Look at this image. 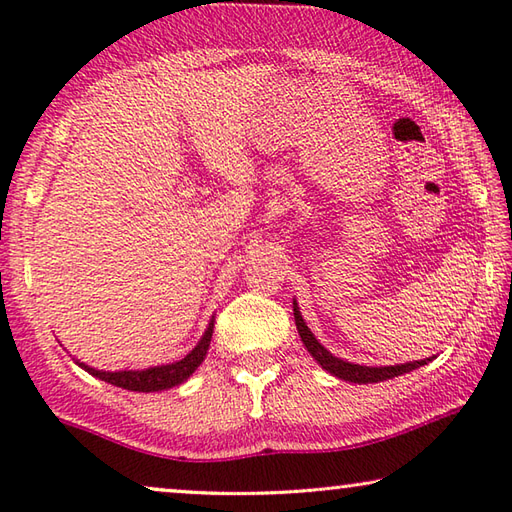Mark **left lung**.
<instances>
[{"label":"left lung","instance_id":"obj_1","mask_svg":"<svg viewBox=\"0 0 512 512\" xmlns=\"http://www.w3.org/2000/svg\"><path fill=\"white\" fill-rule=\"evenodd\" d=\"M294 318H296V329L300 333V340L307 347V351L311 353V358H314L322 369L329 371L331 375H336V378H340V380H349V382H356V384L384 382V380L398 378V375L409 373L417 367H424L426 362H431V358H426V360H415V362H406V364H395V367H362V364L340 360V358L333 356V353H329L316 340L314 333H311V329L307 327V322L302 320L296 300H294Z\"/></svg>","mask_w":512,"mask_h":512}]
</instances>
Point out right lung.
Here are the masks:
<instances>
[{
    "mask_svg": "<svg viewBox=\"0 0 512 512\" xmlns=\"http://www.w3.org/2000/svg\"><path fill=\"white\" fill-rule=\"evenodd\" d=\"M212 333H214V318L210 322V327L205 329L203 338L198 340L196 347L187 353L183 360L172 362V364H161V367H150L143 371H99V369L88 367V364L83 362H77V364L81 369H86L90 375H95V378L128 391L152 393V391L172 389L176 384H181L190 378V375L198 369V364L205 360L207 349H210V342H212Z\"/></svg>",
    "mask_w": 512,
    "mask_h": 512,
    "instance_id": "right-lung-1",
    "label": "right lung"
}]
</instances>
